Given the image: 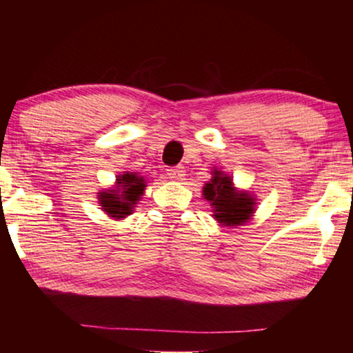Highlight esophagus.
<instances>
[{"mask_svg": "<svg viewBox=\"0 0 353 353\" xmlns=\"http://www.w3.org/2000/svg\"><path fill=\"white\" fill-rule=\"evenodd\" d=\"M167 175H168V178H170L172 181H183V180H185V170H183L181 167L168 168Z\"/></svg>", "mask_w": 353, "mask_h": 353, "instance_id": "esophagus-1", "label": "esophagus"}]
</instances>
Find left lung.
Listing matches in <instances>:
<instances>
[{
  "mask_svg": "<svg viewBox=\"0 0 353 353\" xmlns=\"http://www.w3.org/2000/svg\"><path fill=\"white\" fill-rule=\"evenodd\" d=\"M202 196L210 202L216 223L236 228L252 220L257 199L249 191L236 190L233 178L225 172L214 168L210 181L202 188Z\"/></svg>",
  "mask_w": 353,
  "mask_h": 353,
  "instance_id": "obj_1",
  "label": "left lung"
}]
</instances>
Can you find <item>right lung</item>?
<instances>
[{"label": "right lung", "mask_w": 353, "mask_h": 353, "mask_svg": "<svg viewBox=\"0 0 353 353\" xmlns=\"http://www.w3.org/2000/svg\"><path fill=\"white\" fill-rule=\"evenodd\" d=\"M146 190L144 176L137 172H123L115 176V185L98 192V201L103 212L110 219L123 220L133 214L138 201Z\"/></svg>", "instance_id": "obj_1"}]
</instances>
